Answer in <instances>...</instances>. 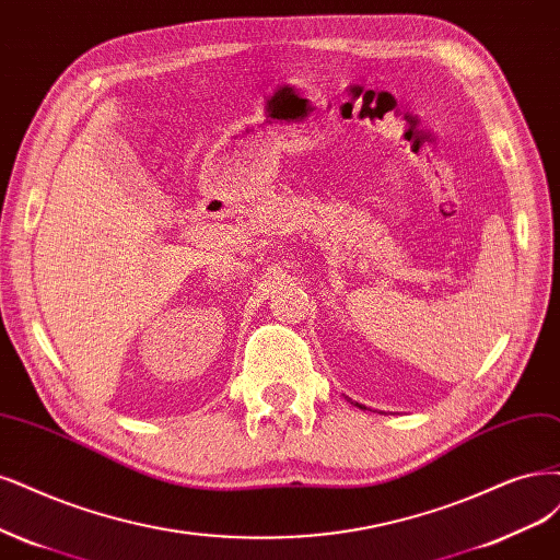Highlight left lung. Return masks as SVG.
Returning a JSON list of instances; mask_svg holds the SVG:
<instances>
[{"instance_id":"left-lung-1","label":"left lung","mask_w":560,"mask_h":560,"mask_svg":"<svg viewBox=\"0 0 560 560\" xmlns=\"http://www.w3.org/2000/svg\"><path fill=\"white\" fill-rule=\"evenodd\" d=\"M354 405H357V408H361V410H365V408H363V405H359V402H354Z\"/></svg>"}]
</instances>
